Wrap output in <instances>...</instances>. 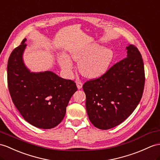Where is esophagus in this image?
Wrapping results in <instances>:
<instances>
[{
	"instance_id": "34e87169",
	"label": "esophagus",
	"mask_w": 160,
	"mask_h": 160,
	"mask_svg": "<svg viewBox=\"0 0 160 160\" xmlns=\"http://www.w3.org/2000/svg\"><path fill=\"white\" fill-rule=\"evenodd\" d=\"M76 84H77V86L78 88V89H81L83 86V83L81 82V81H76Z\"/></svg>"
}]
</instances>
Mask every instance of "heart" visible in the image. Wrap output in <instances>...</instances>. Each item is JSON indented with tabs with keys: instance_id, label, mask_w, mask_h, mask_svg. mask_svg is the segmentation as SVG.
<instances>
[{
	"instance_id": "obj_1",
	"label": "heart",
	"mask_w": 160,
	"mask_h": 160,
	"mask_svg": "<svg viewBox=\"0 0 160 160\" xmlns=\"http://www.w3.org/2000/svg\"><path fill=\"white\" fill-rule=\"evenodd\" d=\"M97 45H90L78 48L71 52L72 59L79 62L81 73L88 78H96L106 72L111 63L113 53L108 48L99 49ZM62 68L68 73L72 72L73 64L67 56L60 58Z\"/></svg>"
}]
</instances>
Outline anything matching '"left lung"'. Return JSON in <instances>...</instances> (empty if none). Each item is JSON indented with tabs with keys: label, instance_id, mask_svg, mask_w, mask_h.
Masks as SVG:
<instances>
[{
	"label": "left lung",
	"instance_id": "8db88e82",
	"mask_svg": "<svg viewBox=\"0 0 160 160\" xmlns=\"http://www.w3.org/2000/svg\"><path fill=\"white\" fill-rule=\"evenodd\" d=\"M126 49V58L83 85L88 118L101 130L111 129L124 122L142 96L145 77L142 56L134 45Z\"/></svg>",
	"mask_w": 160,
	"mask_h": 160
}]
</instances>
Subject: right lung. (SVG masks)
Instances as JSON below:
<instances>
[{
    "label": "right lung",
    "instance_id": "obj_1",
    "mask_svg": "<svg viewBox=\"0 0 160 160\" xmlns=\"http://www.w3.org/2000/svg\"><path fill=\"white\" fill-rule=\"evenodd\" d=\"M26 40L9 58V91L15 107L26 122L38 128L51 129L64 119L69 100L77 88L74 81L62 79L51 71L30 72L22 60Z\"/></svg>",
    "mask_w": 160,
    "mask_h": 160
}]
</instances>
